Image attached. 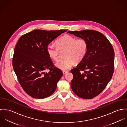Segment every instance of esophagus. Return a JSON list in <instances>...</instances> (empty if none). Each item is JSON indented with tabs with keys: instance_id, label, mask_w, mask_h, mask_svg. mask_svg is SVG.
Listing matches in <instances>:
<instances>
[{
	"instance_id": "34e87169",
	"label": "esophagus",
	"mask_w": 127,
	"mask_h": 127,
	"mask_svg": "<svg viewBox=\"0 0 127 127\" xmlns=\"http://www.w3.org/2000/svg\"><path fill=\"white\" fill-rule=\"evenodd\" d=\"M67 72H67V71H64V70L63 71V73L64 74H66Z\"/></svg>"
}]
</instances>
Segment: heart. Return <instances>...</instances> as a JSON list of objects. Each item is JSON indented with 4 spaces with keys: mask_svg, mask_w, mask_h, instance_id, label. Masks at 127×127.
Instances as JSON below:
<instances>
[{
    "mask_svg": "<svg viewBox=\"0 0 127 127\" xmlns=\"http://www.w3.org/2000/svg\"><path fill=\"white\" fill-rule=\"evenodd\" d=\"M57 45L50 43L47 47L48 56L52 60L57 61L61 52H64V60H60L55 66L62 70H67L74 64L75 62H81L87 53L88 43L84 38L65 35L61 37L56 42Z\"/></svg>",
    "mask_w": 127,
    "mask_h": 127,
    "instance_id": "1",
    "label": "heart"
}]
</instances>
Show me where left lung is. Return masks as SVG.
<instances>
[{"label":"left lung","mask_w":127,"mask_h":127,"mask_svg":"<svg viewBox=\"0 0 127 127\" xmlns=\"http://www.w3.org/2000/svg\"><path fill=\"white\" fill-rule=\"evenodd\" d=\"M86 39L88 50L84 59L71 70V87L79 97L90 99L98 95L107 86L114 70V52L112 45L101 33L92 30L68 31Z\"/></svg>","instance_id":"obj_1"}]
</instances>
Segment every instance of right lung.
<instances>
[{"label": "right lung", "instance_id": "right-lung-1", "mask_svg": "<svg viewBox=\"0 0 127 127\" xmlns=\"http://www.w3.org/2000/svg\"><path fill=\"white\" fill-rule=\"evenodd\" d=\"M64 30H35L21 36L16 45L13 66L23 90L30 96L43 99L51 95L63 75L53 65L47 47ZM50 71L45 73L44 70Z\"/></svg>", "mask_w": 127, "mask_h": 127}]
</instances>
